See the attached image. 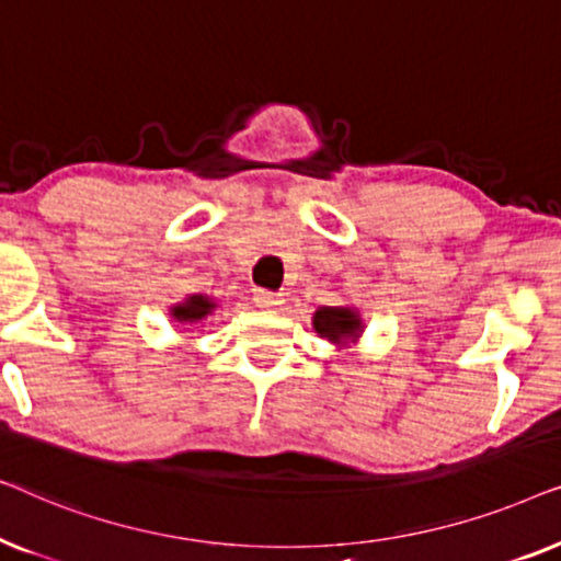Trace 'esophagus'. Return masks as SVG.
<instances>
[{
  "instance_id": "34e87169",
  "label": "esophagus",
  "mask_w": 561,
  "mask_h": 561,
  "mask_svg": "<svg viewBox=\"0 0 561 561\" xmlns=\"http://www.w3.org/2000/svg\"><path fill=\"white\" fill-rule=\"evenodd\" d=\"M252 301H255L257 309H275V306L283 304V296L273 294V290H255Z\"/></svg>"
}]
</instances>
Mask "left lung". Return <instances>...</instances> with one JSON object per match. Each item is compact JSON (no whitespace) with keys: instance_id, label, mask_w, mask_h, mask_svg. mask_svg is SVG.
Returning <instances> with one entry per match:
<instances>
[{"instance_id":"8db88e82","label":"left lung","mask_w":561,"mask_h":561,"mask_svg":"<svg viewBox=\"0 0 561 561\" xmlns=\"http://www.w3.org/2000/svg\"><path fill=\"white\" fill-rule=\"evenodd\" d=\"M311 327L321 340L334 344L340 352L350 350L352 344H357L359 336L365 332L363 317H359V311L350 304L319 306L311 317Z\"/></svg>"}]
</instances>
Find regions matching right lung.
Listing matches in <instances>:
<instances>
[{"instance_id": "add662e5", "label": "right lung", "mask_w": 561, "mask_h": 561, "mask_svg": "<svg viewBox=\"0 0 561 561\" xmlns=\"http://www.w3.org/2000/svg\"><path fill=\"white\" fill-rule=\"evenodd\" d=\"M217 309H219L217 298H211L206 294H188L186 298H183V301L173 304L171 311H168V313H171L173 324L196 327V324H202L206 317H211V313Z\"/></svg>"}]
</instances>
